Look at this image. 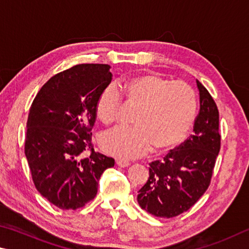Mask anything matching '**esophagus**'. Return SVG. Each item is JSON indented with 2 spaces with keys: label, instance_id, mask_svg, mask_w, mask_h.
Returning <instances> with one entry per match:
<instances>
[{
  "label": "esophagus",
  "instance_id": "34e87169",
  "mask_svg": "<svg viewBox=\"0 0 249 249\" xmlns=\"http://www.w3.org/2000/svg\"><path fill=\"white\" fill-rule=\"evenodd\" d=\"M116 164L119 167H128L129 165H130V163L128 162V160H116Z\"/></svg>",
  "mask_w": 249,
  "mask_h": 249
}]
</instances>
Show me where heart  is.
Returning a JSON list of instances; mask_svg holds the SVG:
<instances>
[{
  "label": "heart",
  "instance_id": "1",
  "mask_svg": "<svg viewBox=\"0 0 249 249\" xmlns=\"http://www.w3.org/2000/svg\"><path fill=\"white\" fill-rule=\"evenodd\" d=\"M125 103L138 109L133 127H118L104 132L99 144L118 159H136L153 147L156 153L175 149L193 129L197 117V97L186 83L172 82L155 73H141L121 86ZM121 109L116 86L102 90L95 105L96 116L105 124L115 122Z\"/></svg>",
  "mask_w": 249,
  "mask_h": 249
}]
</instances>
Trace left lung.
Returning <instances> with one entry per match:
<instances>
[{
	"label": "left lung",
	"mask_w": 249,
	"mask_h": 249,
	"mask_svg": "<svg viewBox=\"0 0 249 249\" xmlns=\"http://www.w3.org/2000/svg\"><path fill=\"white\" fill-rule=\"evenodd\" d=\"M200 110L194 133L163 160L150 164V177L139 190L138 202L159 217H174L194 206L210 185L221 147L219 110L198 80Z\"/></svg>",
	"instance_id": "1"
}]
</instances>
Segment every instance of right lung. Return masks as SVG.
<instances>
[{"instance_id": "1", "label": "right lung", "mask_w": 249, "mask_h": 249, "mask_svg": "<svg viewBox=\"0 0 249 249\" xmlns=\"http://www.w3.org/2000/svg\"><path fill=\"white\" fill-rule=\"evenodd\" d=\"M108 64H77L52 76L30 107L25 155L37 190L62 210L96 197L98 180L115 160L94 151L95 105L110 84ZM90 150L89 157L85 151Z\"/></svg>"}]
</instances>
